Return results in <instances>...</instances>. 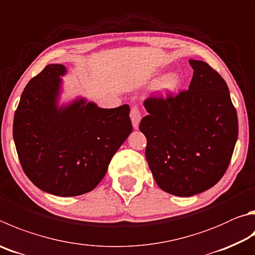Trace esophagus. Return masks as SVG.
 <instances>
[{
    "instance_id": "obj_1",
    "label": "esophagus",
    "mask_w": 255,
    "mask_h": 255,
    "mask_svg": "<svg viewBox=\"0 0 255 255\" xmlns=\"http://www.w3.org/2000/svg\"><path fill=\"white\" fill-rule=\"evenodd\" d=\"M130 119L132 123V127L135 129H138V127H139L140 119H141V115H140L139 109H138V107H136V106H133V107L131 108Z\"/></svg>"
}]
</instances>
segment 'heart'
<instances>
[{"label": "heart", "mask_w": 255, "mask_h": 255, "mask_svg": "<svg viewBox=\"0 0 255 255\" xmlns=\"http://www.w3.org/2000/svg\"><path fill=\"white\" fill-rule=\"evenodd\" d=\"M180 83H182V79H180L178 73H168V75L161 77L160 79L157 80L154 86V91L157 96L166 97L177 90Z\"/></svg>", "instance_id": "b5f03b06"}]
</instances>
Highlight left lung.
<instances>
[{"label": "left lung", "mask_w": 255, "mask_h": 255, "mask_svg": "<svg viewBox=\"0 0 255 255\" xmlns=\"http://www.w3.org/2000/svg\"><path fill=\"white\" fill-rule=\"evenodd\" d=\"M188 90L148 98L139 125L146 159L163 191L188 197L211 188L229 167L238 140V115L228 85L204 61L189 60Z\"/></svg>", "instance_id": "8db88e82"}]
</instances>
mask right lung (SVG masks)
Masks as SVG:
<instances>
[{
  "label": "right lung",
  "mask_w": 255,
  "mask_h": 255,
  "mask_svg": "<svg viewBox=\"0 0 255 255\" xmlns=\"http://www.w3.org/2000/svg\"><path fill=\"white\" fill-rule=\"evenodd\" d=\"M63 64H48L27 83L13 120V139L29 179L41 191L77 196L94 189L132 131L128 105L100 108L78 97L59 106Z\"/></svg>",
  "instance_id": "obj_1"
}]
</instances>
